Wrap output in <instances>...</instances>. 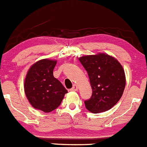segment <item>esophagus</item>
Listing matches in <instances>:
<instances>
[{"mask_svg":"<svg viewBox=\"0 0 147 147\" xmlns=\"http://www.w3.org/2000/svg\"><path fill=\"white\" fill-rule=\"evenodd\" d=\"M78 90V86H76V85H74L73 86H72V88L70 89V90H72V91H75V90Z\"/></svg>","mask_w":147,"mask_h":147,"instance_id":"obj_1","label":"esophagus"}]
</instances>
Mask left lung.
<instances>
[{"mask_svg":"<svg viewBox=\"0 0 147 147\" xmlns=\"http://www.w3.org/2000/svg\"><path fill=\"white\" fill-rule=\"evenodd\" d=\"M90 80L92 96L85 101L88 110L93 113L107 111L121 98L125 86L124 69L118 61L106 53L79 58Z\"/></svg>","mask_w":147,"mask_h":147,"instance_id":"8db88e82","label":"left lung"}]
</instances>
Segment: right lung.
Returning a JSON list of instances; mask_svg holds the SVG:
<instances>
[{
  "label": "right lung",
  "mask_w": 147,
  "mask_h": 147,
  "mask_svg": "<svg viewBox=\"0 0 147 147\" xmlns=\"http://www.w3.org/2000/svg\"><path fill=\"white\" fill-rule=\"evenodd\" d=\"M57 61L44 59L35 62L27 72L24 80V92L35 109L50 112L61 105L67 90L55 78L53 71Z\"/></svg>",
  "instance_id": "obj_1"
}]
</instances>
